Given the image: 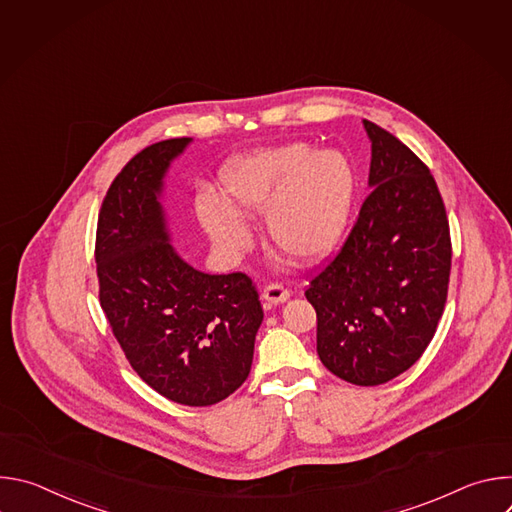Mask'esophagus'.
<instances>
[{
  "instance_id": "1",
  "label": "esophagus",
  "mask_w": 512,
  "mask_h": 512,
  "mask_svg": "<svg viewBox=\"0 0 512 512\" xmlns=\"http://www.w3.org/2000/svg\"><path fill=\"white\" fill-rule=\"evenodd\" d=\"M263 300L271 306H277V304H283L289 300V289L283 287L281 283H269L265 285L263 289Z\"/></svg>"
}]
</instances>
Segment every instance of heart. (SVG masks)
<instances>
[{"mask_svg": "<svg viewBox=\"0 0 512 512\" xmlns=\"http://www.w3.org/2000/svg\"><path fill=\"white\" fill-rule=\"evenodd\" d=\"M229 202L210 196L202 206L206 231L231 249H245L251 231L241 218L267 216V231L285 253L322 259L342 239L354 204L356 178L338 152L291 143L241 158L225 174Z\"/></svg>", "mask_w": 512, "mask_h": 512, "instance_id": "b5f03b06", "label": "heart"}]
</instances>
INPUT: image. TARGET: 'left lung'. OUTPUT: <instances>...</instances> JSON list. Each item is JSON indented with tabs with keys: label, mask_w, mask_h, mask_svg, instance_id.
Instances as JSON below:
<instances>
[{
	"label": "left lung",
	"mask_w": 512,
	"mask_h": 512,
	"mask_svg": "<svg viewBox=\"0 0 512 512\" xmlns=\"http://www.w3.org/2000/svg\"><path fill=\"white\" fill-rule=\"evenodd\" d=\"M373 188L340 253L310 281L324 367L360 387L419 360L448 298L452 241L429 168L393 133L364 119Z\"/></svg>",
	"instance_id": "1"
}]
</instances>
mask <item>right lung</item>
Segmentation results:
<instances>
[{
	"instance_id": "1",
	"label": "right lung",
	"mask_w": 512,
	"mask_h": 512,
	"mask_svg": "<svg viewBox=\"0 0 512 512\" xmlns=\"http://www.w3.org/2000/svg\"><path fill=\"white\" fill-rule=\"evenodd\" d=\"M190 141H158L117 174L99 212L95 261L101 308L133 371L174 403L206 407L249 377L263 308L251 277L202 273L170 243L160 196Z\"/></svg>"
}]
</instances>
